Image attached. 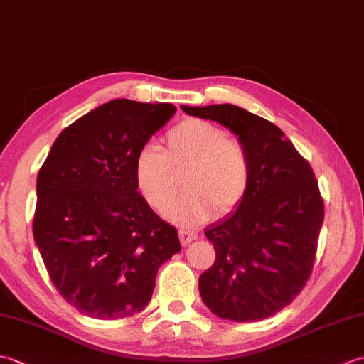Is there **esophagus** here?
<instances>
[{
    "instance_id": "1",
    "label": "esophagus",
    "mask_w": 364,
    "mask_h": 364,
    "mask_svg": "<svg viewBox=\"0 0 364 364\" xmlns=\"http://www.w3.org/2000/svg\"><path fill=\"white\" fill-rule=\"evenodd\" d=\"M178 236H180L181 245H188V244H191V242H194L196 239H197V235L194 233V231L184 230V228H181L180 231H178Z\"/></svg>"
}]
</instances>
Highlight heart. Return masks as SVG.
Instances as JSON below:
<instances>
[{"label": "heart", "instance_id": "heart-1", "mask_svg": "<svg viewBox=\"0 0 364 364\" xmlns=\"http://www.w3.org/2000/svg\"><path fill=\"white\" fill-rule=\"evenodd\" d=\"M183 173L187 194L175 204L176 178ZM133 176L139 194L153 210L183 227L198 225L236 211L253 178L247 146L227 131L202 119H188L164 137L162 151L145 145L136 153Z\"/></svg>", "mask_w": 364, "mask_h": 364}]
</instances>
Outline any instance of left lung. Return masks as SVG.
I'll return each instance as SVG.
<instances>
[{"label": "left lung", "mask_w": 364, "mask_h": 364, "mask_svg": "<svg viewBox=\"0 0 364 364\" xmlns=\"http://www.w3.org/2000/svg\"><path fill=\"white\" fill-rule=\"evenodd\" d=\"M237 136L252 158L245 200L206 228L214 264L198 278L203 304L222 319L270 318L299 296L311 275L323 202L311 166L272 122L235 105L181 106Z\"/></svg>", "instance_id": "8db88e82"}]
</instances>
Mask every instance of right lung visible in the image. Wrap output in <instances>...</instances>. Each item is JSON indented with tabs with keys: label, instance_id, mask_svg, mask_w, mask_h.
<instances>
[{
	"label": "right lung",
	"instance_id": "right-lung-1",
	"mask_svg": "<svg viewBox=\"0 0 364 364\" xmlns=\"http://www.w3.org/2000/svg\"><path fill=\"white\" fill-rule=\"evenodd\" d=\"M175 112L112 100L68 125L38 170L34 241L60 296L90 318L142 311L159 267L181 250L133 176L136 153Z\"/></svg>",
	"mask_w": 364,
	"mask_h": 364
}]
</instances>
